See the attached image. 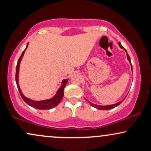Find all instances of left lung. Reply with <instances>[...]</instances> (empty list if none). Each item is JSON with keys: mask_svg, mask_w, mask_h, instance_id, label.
<instances>
[{"mask_svg": "<svg viewBox=\"0 0 151 151\" xmlns=\"http://www.w3.org/2000/svg\"><path fill=\"white\" fill-rule=\"evenodd\" d=\"M119 47H120L121 48H122V49H124V47H123L122 45H121V42H119ZM125 51L126 52V50H125ZM126 55H127V58H128V60H129V62H130V63H131V59H130V57H129V55H128L127 52H126ZM131 68H132V65H131ZM132 70H133V69H132ZM124 99H123L122 101H121L118 102V103L115 104H112V105H107V106H99V105L93 104L91 103V102H89H89L90 104H91V106H92L95 107V108H96V109H99V110H109V109H114V108H115V107H116L117 106H119V104H120L122 103V101H124Z\"/></svg>", "mask_w": 151, "mask_h": 151, "instance_id": "obj_1", "label": "left lung"}]
</instances>
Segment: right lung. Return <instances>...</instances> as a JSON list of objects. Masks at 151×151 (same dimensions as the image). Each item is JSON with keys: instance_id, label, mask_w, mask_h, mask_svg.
Here are the masks:
<instances>
[{"instance_id": "right-lung-1", "label": "right lung", "mask_w": 151, "mask_h": 151, "mask_svg": "<svg viewBox=\"0 0 151 151\" xmlns=\"http://www.w3.org/2000/svg\"><path fill=\"white\" fill-rule=\"evenodd\" d=\"M27 45H28V44H27ZM27 47H26V49H27ZM25 50L22 52L21 56H20V58H19L18 63H17L16 73H15V81H16V84H17V86H18V89L19 90V92H20V96H21L22 99L25 101V103H27L29 106L33 107V108H35L37 109H50L54 108V107L57 106L59 104V103L61 101L62 99L63 98L64 89H65L68 79H64V80L62 81V86L58 89L56 95H55L53 98L50 99L44 100V101H35L30 99L26 98L25 96H24V95L22 94V93L21 92V90H20V86H19V84H18V72H19V66H20V60H21L22 56H23L24 53H25Z\"/></svg>"}]
</instances>
